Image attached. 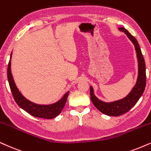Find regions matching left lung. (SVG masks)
Instances as JSON below:
<instances>
[{
	"mask_svg": "<svg viewBox=\"0 0 151 151\" xmlns=\"http://www.w3.org/2000/svg\"><path fill=\"white\" fill-rule=\"evenodd\" d=\"M120 31L126 34L127 37L134 45L137 53V60H138V77L137 82L127 95L121 100L106 102L102 101L97 98L94 94V91L91 86V99L95 107L102 112V114L110 116H118L126 113L134 106L142 97L146 87V64L143 56L142 51L138 42L134 36H132L125 28H118Z\"/></svg>",
	"mask_w": 151,
	"mask_h": 151,
	"instance_id": "left-lung-1",
	"label": "left lung"
}]
</instances>
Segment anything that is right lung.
<instances>
[{
    "instance_id": "obj_1",
    "label": "right lung",
    "mask_w": 151,
    "mask_h": 151,
    "mask_svg": "<svg viewBox=\"0 0 151 151\" xmlns=\"http://www.w3.org/2000/svg\"><path fill=\"white\" fill-rule=\"evenodd\" d=\"M12 52L11 53L10 58L7 66V79L12 95L17 104L20 106L22 109L26 111L27 113L35 117L47 118V119H52V118L58 116L63 109L68 99L69 91L66 92L61 99L57 102L50 104H39L34 103L28 100L19 91L18 88L15 84L14 80L13 79L12 71H11V59H12Z\"/></svg>"
}]
</instances>
